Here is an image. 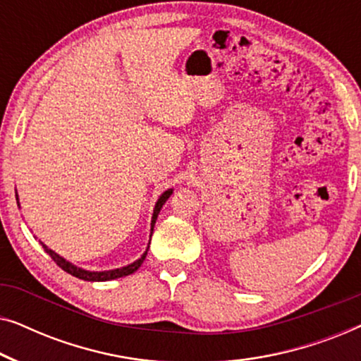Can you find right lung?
Masks as SVG:
<instances>
[{
    "label": "right lung",
    "instance_id": "add662e5",
    "mask_svg": "<svg viewBox=\"0 0 361 361\" xmlns=\"http://www.w3.org/2000/svg\"><path fill=\"white\" fill-rule=\"evenodd\" d=\"M172 192H174V189H167V190L164 192V194H162V195L159 197V199H157V202H156L154 212H152V219H151V235H152V230H154V224H156V220H157V215H159L162 205L166 204V200L169 199ZM16 200H18V207H19L18 195H16ZM149 241H151V240H149ZM41 245H42L44 251H46V253H47L49 256H51V258H52L54 261H56L57 266H61V268H62L63 271H66V273L75 276V278H78V279L92 281V283H100V281H111V279L123 278V276L133 274V273H135V271L142 264V261L146 259L147 250H149V246H147L146 251L141 255L140 259H136L135 263H131V264H128V266H123V268L108 269V271H87V269H83V268H78V266H75V264H72L71 261H67L66 258H62V256L57 255L56 251H52L51 248H47V246L44 245L42 241H41Z\"/></svg>",
    "mask_w": 361,
    "mask_h": 361
}]
</instances>
